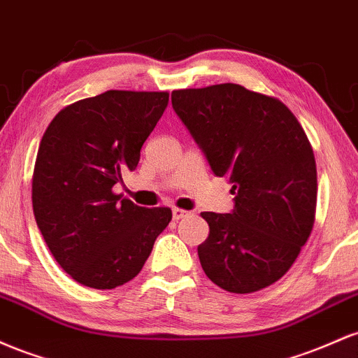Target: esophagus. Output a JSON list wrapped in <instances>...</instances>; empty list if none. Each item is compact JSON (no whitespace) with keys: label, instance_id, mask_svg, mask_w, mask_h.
Returning a JSON list of instances; mask_svg holds the SVG:
<instances>
[{"label":"esophagus","instance_id":"obj_1","mask_svg":"<svg viewBox=\"0 0 358 358\" xmlns=\"http://www.w3.org/2000/svg\"><path fill=\"white\" fill-rule=\"evenodd\" d=\"M187 215H189V211H186V210H180V208H172V218H174V220L186 218Z\"/></svg>","mask_w":358,"mask_h":358}]
</instances>
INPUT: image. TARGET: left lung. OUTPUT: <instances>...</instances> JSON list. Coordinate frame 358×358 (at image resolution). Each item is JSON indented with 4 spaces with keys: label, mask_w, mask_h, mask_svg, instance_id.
I'll list each match as a JSON object with an SVG mask.
<instances>
[{
    "label": "left lung",
    "mask_w": 358,
    "mask_h": 358,
    "mask_svg": "<svg viewBox=\"0 0 358 358\" xmlns=\"http://www.w3.org/2000/svg\"><path fill=\"white\" fill-rule=\"evenodd\" d=\"M172 108L235 194L231 213H201L210 224L198 247L204 274L236 294L271 286L315 223L316 162L303 127L277 98L231 83L172 91Z\"/></svg>",
    "instance_id": "1"
}]
</instances>
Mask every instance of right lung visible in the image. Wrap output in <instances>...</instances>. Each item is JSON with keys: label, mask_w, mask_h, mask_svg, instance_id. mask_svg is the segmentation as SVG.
Wrapping results in <instances>:
<instances>
[{"label": "right lung", "mask_w": 358, "mask_h": 358, "mask_svg": "<svg viewBox=\"0 0 358 358\" xmlns=\"http://www.w3.org/2000/svg\"><path fill=\"white\" fill-rule=\"evenodd\" d=\"M169 103L166 91H106L60 110L40 142L31 180L37 227L83 286L115 289L142 271L171 208L115 194Z\"/></svg>", "instance_id": "obj_1"}]
</instances>
